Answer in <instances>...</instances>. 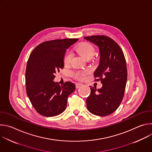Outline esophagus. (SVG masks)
I'll list each match as a JSON object with an SVG mask.
<instances>
[{
	"label": "esophagus",
	"mask_w": 152,
	"mask_h": 152,
	"mask_svg": "<svg viewBox=\"0 0 152 152\" xmlns=\"http://www.w3.org/2000/svg\"><path fill=\"white\" fill-rule=\"evenodd\" d=\"M81 86H82V83H76V88H80Z\"/></svg>",
	"instance_id": "1"
}]
</instances>
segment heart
<instances>
[{
  "label": "heart",
  "instance_id": "1",
  "mask_svg": "<svg viewBox=\"0 0 152 152\" xmlns=\"http://www.w3.org/2000/svg\"><path fill=\"white\" fill-rule=\"evenodd\" d=\"M75 51L82 55L85 59L88 58H91L94 52V48L89 43L85 42L79 45L74 49ZM73 54L71 51L67 50L65 53L64 56V64L66 66L69 65L72 60ZM89 73L87 70H83L81 71H78L74 73V77L78 80H82L84 79L85 76Z\"/></svg>",
  "mask_w": 152,
  "mask_h": 152
}]
</instances>
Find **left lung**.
I'll list each match as a JSON object with an SVG mask.
<instances>
[{
    "label": "left lung",
    "instance_id": "obj_1",
    "mask_svg": "<svg viewBox=\"0 0 152 152\" xmlns=\"http://www.w3.org/2000/svg\"><path fill=\"white\" fill-rule=\"evenodd\" d=\"M84 39L96 45L100 52V61L94 76L100 80L102 87H91L86 100L88 110L94 115L106 116L120 106L127 82V67L123 52L117 43L104 35L86 37Z\"/></svg>",
    "mask_w": 152,
    "mask_h": 152
}]
</instances>
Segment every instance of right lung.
<instances>
[{
	"label": "right lung",
	"mask_w": 152,
	"mask_h": 152,
	"mask_svg": "<svg viewBox=\"0 0 152 152\" xmlns=\"http://www.w3.org/2000/svg\"><path fill=\"white\" fill-rule=\"evenodd\" d=\"M78 39H54L43 42L32 52L25 74L27 95L40 115L53 117L66 110L67 98L76 88L70 82L59 85L55 74L64 68L66 50Z\"/></svg>",
	"instance_id": "1"
}]
</instances>
